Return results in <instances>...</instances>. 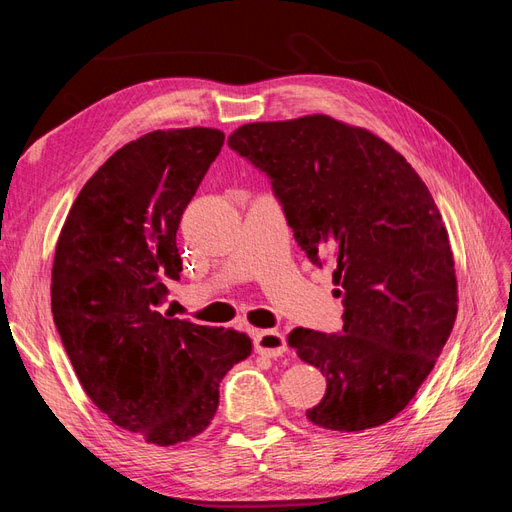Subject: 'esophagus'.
Masks as SVG:
<instances>
[{"mask_svg":"<svg viewBox=\"0 0 512 512\" xmlns=\"http://www.w3.org/2000/svg\"><path fill=\"white\" fill-rule=\"evenodd\" d=\"M252 335L258 354L269 356V359H277V356H282L288 350L286 337L280 331H254Z\"/></svg>","mask_w":512,"mask_h":512,"instance_id":"obj_1","label":"esophagus"}]
</instances>
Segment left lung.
<instances>
[{
	"label": "left lung",
	"mask_w": 512,
	"mask_h": 512,
	"mask_svg": "<svg viewBox=\"0 0 512 512\" xmlns=\"http://www.w3.org/2000/svg\"><path fill=\"white\" fill-rule=\"evenodd\" d=\"M228 147L269 179L307 258L335 265L342 331L288 335L299 359L327 378L307 418L335 431L391 421L457 318L451 243L427 185L382 138L327 115L247 123Z\"/></svg>",
	"instance_id": "left-lung-1"
}]
</instances>
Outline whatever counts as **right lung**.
Instances as JSON below:
<instances>
[{"label":"right lung","instance_id":"right-lung-1","mask_svg":"<svg viewBox=\"0 0 512 512\" xmlns=\"http://www.w3.org/2000/svg\"><path fill=\"white\" fill-rule=\"evenodd\" d=\"M222 145L220 130L185 128L121 147L83 185L55 250L51 309L76 376L115 425L158 446L205 431L226 371L252 354L245 333L160 312L183 271L181 215Z\"/></svg>","mask_w":512,"mask_h":512}]
</instances>
